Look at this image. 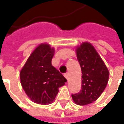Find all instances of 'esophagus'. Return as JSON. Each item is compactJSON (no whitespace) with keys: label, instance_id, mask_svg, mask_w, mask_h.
<instances>
[{"label":"esophagus","instance_id":"esophagus-1","mask_svg":"<svg viewBox=\"0 0 124 124\" xmlns=\"http://www.w3.org/2000/svg\"><path fill=\"white\" fill-rule=\"evenodd\" d=\"M64 77L66 78V79H68V78H69V74H68V72H67V73H65Z\"/></svg>","mask_w":124,"mask_h":124}]
</instances>
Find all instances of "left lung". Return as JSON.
<instances>
[{
    "label": "left lung",
    "mask_w": 124,
    "mask_h": 124,
    "mask_svg": "<svg viewBox=\"0 0 124 124\" xmlns=\"http://www.w3.org/2000/svg\"><path fill=\"white\" fill-rule=\"evenodd\" d=\"M77 56L82 71L80 92L72 94L74 102L80 106L96 101L107 85L109 72L93 45L83 43L77 50Z\"/></svg>",
    "instance_id": "1"
}]
</instances>
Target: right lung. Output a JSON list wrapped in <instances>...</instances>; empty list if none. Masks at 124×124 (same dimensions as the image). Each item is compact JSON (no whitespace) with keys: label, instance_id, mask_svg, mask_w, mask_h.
Returning a JSON list of instances; mask_svg holds the SVG:
<instances>
[{"label":"right lung","instance_id":"add662e5","mask_svg":"<svg viewBox=\"0 0 124 124\" xmlns=\"http://www.w3.org/2000/svg\"><path fill=\"white\" fill-rule=\"evenodd\" d=\"M54 49L47 44L38 46L20 72L22 87L31 101L49 104L54 100L59 88L67 81L52 65Z\"/></svg>","mask_w":124,"mask_h":124}]
</instances>
